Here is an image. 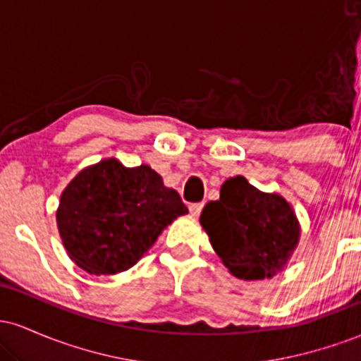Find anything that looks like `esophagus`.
<instances>
[{"mask_svg": "<svg viewBox=\"0 0 361 361\" xmlns=\"http://www.w3.org/2000/svg\"><path fill=\"white\" fill-rule=\"evenodd\" d=\"M188 209H190V214H192L193 217H198L202 212V209H204V204H190Z\"/></svg>", "mask_w": 361, "mask_h": 361, "instance_id": "esophagus-1", "label": "esophagus"}]
</instances>
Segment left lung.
<instances>
[{
    "label": "left lung",
    "mask_w": 361,
    "mask_h": 361,
    "mask_svg": "<svg viewBox=\"0 0 361 361\" xmlns=\"http://www.w3.org/2000/svg\"><path fill=\"white\" fill-rule=\"evenodd\" d=\"M200 224L219 258L241 280L271 279L287 264L300 238L290 204L244 176L224 181L221 198L202 210Z\"/></svg>",
    "instance_id": "1"
}]
</instances>
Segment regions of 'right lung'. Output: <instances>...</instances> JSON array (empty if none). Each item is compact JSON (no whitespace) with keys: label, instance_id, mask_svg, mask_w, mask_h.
I'll return each instance as SVG.
<instances>
[{"label":"right lung","instance_id":"right-lung-1","mask_svg":"<svg viewBox=\"0 0 361 361\" xmlns=\"http://www.w3.org/2000/svg\"><path fill=\"white\" fill-rule=\"evenodd\" d=\"M188 214L176 190L147 164L126 168L115 157L85 168L64 188L57 227L66 251L93 275L134 267L164 227Z\"/></svg>","mask_w":361,"mask_h":361}]
</instances>
